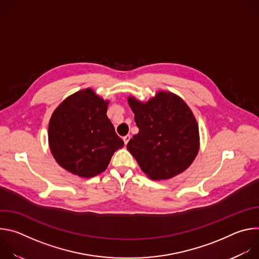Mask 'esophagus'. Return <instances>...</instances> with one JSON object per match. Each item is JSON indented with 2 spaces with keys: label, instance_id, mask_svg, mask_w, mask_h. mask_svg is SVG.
<instances>
[{
  "label": "esophagus",
  "instance_id": "esophagus-1",
  "mask_svg": "<svg viewBox=\"0 0 259 259\" xmlns=\"http://www.w3.org/2000/svg\"><path fill=\"white\" fill-rule=\"evenodd\" d=\"M130 138H131V136H130V134H128V135H125L124 137H123V140H124V143L125 144H127L128 143V141L130 140Z\"/></svg>",
  "mask_w": 259,
  "mask_h": 259
}]
</instances>
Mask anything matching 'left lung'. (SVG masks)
Returning a JSON list of instances; mask_svg holds the SVG:
<instances>
[{"mask_svg":"<svg viewBox=\"0 0 259 259\" xmlns=\"http://www.w3.org/2000/svg\"><path fill=\"white\" fill-rule=\"evenodd\" d=\"M139 131L127 144L141 170L152 179L183 172L199 151V127L190 107L170 92H159L145 103L128 98Z\"/></svg>","mask_w":259,"mask_h":259,"instance_id":"8db88e82","label":"left lung"}]
</instances>
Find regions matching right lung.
Returning a JSON list of instances; mask_svg holds the SVG:
<instances>
[{
    "mask_svg": "<svg viewBox=\"0 0 259 259\" xmlns=\"http://www.w3.org/2000/svg\"><path fill=\"white\" fill-rule=\"evenodd\" d=\"M107 101L91 89L67 97L49 123V144L56 162L81 177L103 172L114 153L124 146L106 116Z\"/></svg>",
    "mask_w": 259,
    "mask_h": 259,
    "instance_id": "obj_1",
    "label": "right lung"
}]
</instances>
